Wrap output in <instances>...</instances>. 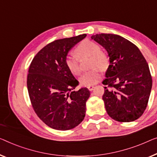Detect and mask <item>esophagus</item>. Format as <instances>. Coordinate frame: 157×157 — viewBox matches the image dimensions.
Masks as SVG:
<instances>
[{"label":"esophagus","instance_id":"obj_1","mask_svg":"<svg viewBox=\"0 0 157 157\" xmlns=\"http://www.w3.org/2000/svg\"><path fill=\"white\" fill-rule=\"evenodd\" d=\"M87 88L90 91H92L94 90V86H88Z\"/></svg>","mask_w":157,"mask_h":157}]
</instances>
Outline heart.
Instances as JSON below:
<instances>
[{"label": "heart", "instance_id": "heart-1", "mask_svg": "<svg viewBox=\"0 0 157 157\" xmlns=\"http://www.w3.org/2000/svg\"><path fill=\"white\" fill-rule=\"evenodd\" d=\"M75 53L76 56H67L65 58V65L70 72L75 75L80 74L79 59H82L84 57H90L91 59L90 66L94 68L82 75L79 78V82L84 86L95 85L101 77L99 69L95 67H98L102 71L106 69L109 62L108 56L101 51L99 44L90 39L81 41L75 49Z\"/></svg>", "mask_w": 157, "mask_h": 157}]
</instances>
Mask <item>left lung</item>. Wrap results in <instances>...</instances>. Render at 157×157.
I'll return each instance as SVG.
<instances>
[{"mask_svg": "<svg viewBox=\"0 0 157 157\" xmlns=\"http://www.w3.org/2000/svg\"><path fill=\"white\" fill-rule=\"evenodd\" d=\"M92 39L106 49L110 65L102 82V99L109 116L132 122L147 108L152 86L149 65L137 46L117 34H99Z\"/></svg>", "mask_w": 157, "mask_h": 157, "instance_id": "left-lung-1", "label": "left lung"}]
</instances>
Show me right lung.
I'll return each mask as SVG.
<instances>
[{"label": "right lung", "mask_w": 157, "mask_h": 157, "mask_svg": "<svg viewBox=\"0 0 157 157\" xmlns=\"http://www.w3.org/2000/svg\"><path fill=\"white\" fill-rule=\"evenodd\" d=\"M86 34L53 41L32 60L27 75V90L35 113L53 129L67 130L84 120L87 88L73 91L78 85L65 65L69 51Z\"/></svg>", "instance_id": "right-lung-1"}]
</instances>
